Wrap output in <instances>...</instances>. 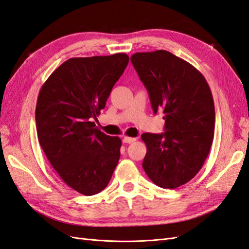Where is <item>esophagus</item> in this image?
Listing matches in <instances>:
<instances>
[{"label":"esophagus","mask_w":249,"mask_h":249,"mask_svg":"<svg viewBox=\"0 0 249 249\" xmlns=\"http://www.w3.org/2000/svg\"><path fill=\"white\" fill-rule=\"evenodd\" d=\"M123 141L124 143H132L134 141H136V138H133V137H129V136H125L124 137Z\"/></svg>","instance_id":"34e87169"}]
</instances>
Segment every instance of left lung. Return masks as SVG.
<instances>
[{
    "mask_svg": "<svg viewBox=\"0 0 249 249\" xmlns=\"http://www.w3.org/2000/svg\"><path fill=\"white\" fill-rule=\"evenodd\" d=\"M131 62L149 92L154 113L163 111L162 134L144 133L142 167L162 189H176L201 170L214 130V105L206 79L193 65L165 50L137 52Z\"/></svg>",
    "mask_w": 249,
    "mask_h": 249,
    "instance_id": "1",
    "label": "left lung"
}]
</instances>
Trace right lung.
<instances>
[{
	"label": "right lung",
	"mask_w": 249,
	"mask_h": 249,
	"mask_svg": "<svg viewBox=\"0 0 249 249\" xmlns=\"http://www.w3.org/2000/svg\"><path fill=\"white\" fill-rule=\"evenodd\" d=\"M127 63L125 53L72 57L52 72L38 93V142L60 179L86 196L102 192L118 163L122 140L106 135L93 119Z\"/></svg>",
	"instance_id": "1"
}]
</instances>
